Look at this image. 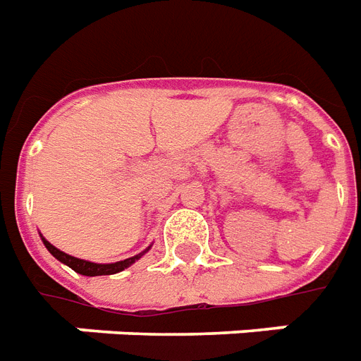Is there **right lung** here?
<instances>
[{
	"instance_id": "right-lung-1",
	"label": "right lung",
	"mask_w": 361,
	"mask_h": 361,
	"mask_svg": "<svg viewBox=\"0 0 361 361\" xmlns=\"http://www.w3.org/2000/svg\"><path fill=\"white\" fill-rule=\"evenodd\" d=\"M43 243H45V247L49 249V253L53 255L55 259H59V261L68 264V267L72 268V270H75L78 274H83V276H110V274H118L121 272L123 268L129 267V264H133V262L140 257V255H137V257H131V259H126V261L112 262V264H97V262L81 261V259H75L72 255L62 253L61 249H56L55 245H51V243L45 242V240H43Z\"/></svg>"
}]
</instances>
